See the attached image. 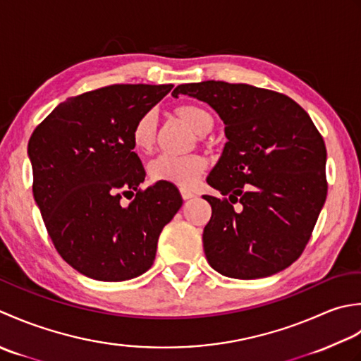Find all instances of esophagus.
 <instances>
[{
  "label": "esophagus",
  "instance_id": "1",
  "mask_svg": "<svg viewBox=\"0 0 361 361\" xmlns=\"http://www.w3.org/2000/svg\"><path fill=\"white\" fill-rule=\"evenodd\" d=\"M180 196L183 201H187V200H191V197H195V193L187 188H180Z\"/></svg>",
  "mask_w": 361,
  "mask_h": 361
}]
</instances>
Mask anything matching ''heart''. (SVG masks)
Wrapping results in <instances>:
<instances>
[{
  "instance_id": "b5f03b06",
  "label": "heart",
  "mask_w": 361,
  "mask_h": 361,
  "mask_svg": "<svg viewBox=\"0 0 361 361\" xmlns=\"http://www.w3.org/2000/svg\"><path fill=\"white\" fill-rule=\"evenodd\" d=\"M178 114L197 134H205V132H209L213 128L212 115L200 106H180L178 109ZM157 121L159 115L154 109L146 110L135 121L130 135L132 145L135 146V149L148 152L152 148L154 140H156ZM205 166H207L205 159L197 156V154H187V156L160 154V156L151 161L148 171L152 180L170 182L176 183V185L188 187L191 183H195L196 179L204 173Z\"/></svg>"
}]
</instances>
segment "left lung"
<instances>
[{"mask_svg": "<svg viewBox=\"0 0 361 361\" xmlns=\"http://www.w3.org/2000/svg\"><path fill=\"white\" fill-rule=\"evenodd\" d=\"M224 121L227 143L204 195L210 267L233 279H260L288 268L307 246L327 196L324 140L296 101L267 88L223 80L182 84ZM240 202V211L233 204Z\"/></svg>", "mask_w": 361, "mask_h": 361, "instance_id": "8db88e82", "label": "left lung"}]
</instances>
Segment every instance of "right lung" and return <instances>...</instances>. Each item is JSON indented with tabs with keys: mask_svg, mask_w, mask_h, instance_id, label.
I'll list each match as a JSON object with an SVG mask.
<instances>
[{
	"mask_svg": "<svg viewBox=\"0 0 361 361\" xmlns=\"http://www.w3.org/2000/svg\"><path fill=\"white\" fill-rule=\"evenodd\" d=\"M171 88L115 84L68 98L29 138L32 193L49 238L70 267L94 281L146 273L161 229L182 205L170 182L140 188L146 173L130 137ZM128 194L133 201L123 206Z\"/></svg>",
	"mask_w": 361,
	"mask_h": 361,
	"instance_id": "right-lung-1",
	"label": "right lung"
}]
</instances>
